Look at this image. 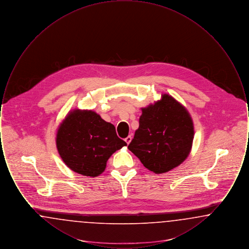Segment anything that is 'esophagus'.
<instances>
[{"label": "esophagus", "mask_w": 249, "mask_h": 249, "mask_svg": "<svg viewBox=\"0 0 249 249\" xmlns=\"http://www.w3.org/2000/svg\"><path fill=\"white\" fill-rule=\"evenodd\" d=\"M130 141H131V136L130 135V136H128V137L125 139V142H127V143L129 144V143L130 142Z\"/></svg>", "instance_id": "esophagus-1"}]
</instances>
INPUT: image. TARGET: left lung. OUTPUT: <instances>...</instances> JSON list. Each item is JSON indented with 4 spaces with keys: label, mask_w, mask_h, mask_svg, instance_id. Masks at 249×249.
I'll return each mask as SVG.
<instances>
[{
    "label": "left lung",
    "mask_w": 249,
    "mask_h": 249,
    "mask_svg": "<svg viewBox=\"0 0 249 249\" xmlns=\"http://www.w3.org/2000/svg\"><path fill=\"white\" fill-rule=\"evenodd\" d=\"M139 128L128 148L145 168L164 174L180 165L190 155L194 125L188 109L171 95L142 107Z\"/></svg>",
    "instance_id": "8db88e82"
}]
</instances>
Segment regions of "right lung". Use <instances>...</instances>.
Listing matches in <instances>:
<instances>
[{
    "label": "right lung",
    "instance_id": "obj_1",
    "mask_svg": "<svg viewBox=\"0 0 249 249\" xmlns=\"http://www.w3.org/2000/svg\"><path fill=\"white\" fill-rule=\"evenodd\" d=\"M56 145L63 162L71 171L96 178L107 167L108 159L127 145L116 128L92 110H71L59 125Z\"/></svg>",
    "mask_w": 249,
    "mask_h": 249
}]
</instances>
